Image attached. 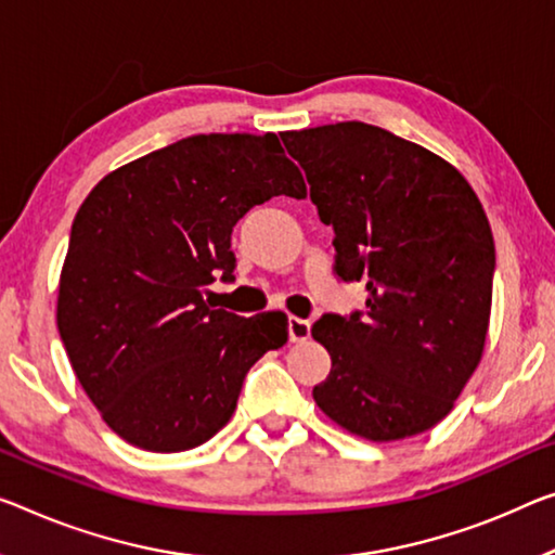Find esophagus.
I'll list each match as a JSON object with an SVG mask.
<instances>
[{"label": "esophagus", "mask_w": 555, "mask_h": 555, "mask_svg": "<svg viewBox=\"0 0 555 555\" xmlns=\"http://www.w3.org/2000/svg\"><path fill=\"white\" fill-rule=\"evenodd\" d=\"M287 332H289V339H293V343H305V339H310L312 325L307 320L289 318L287 320Z\"/></svg>", "instance_id": "obj_1"}]
</instances>
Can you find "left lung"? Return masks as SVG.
<instances>
[{"mask_svg": "<svg viewBox=\"0 0 555 555\" xmlns=\"http://www.w3.org/2000/svg\"><path fill=\"white\" fill-rule=\"evenodd\" d=\"M335 230V275L364 283V310L322 314L332 357L318 406L372 441L444 420L481 362L496 250L479 198L444 158L379 126L280 133Z\"/></svg>", "mask_w": 555, "mask_h": 555, "instance_id": "8db88e82", "label": "left lung"}]
</instances>
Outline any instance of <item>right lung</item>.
<instances>
[{
  "mask_svg": "<svg viewBox=\"0 0 555 555\" xmlns=\"http://www.w3.org/2000/svg\"><path fill=\"white\" fill-rule=\"evenodd\" d=\"M272 195L305 198L275 133H201L121 166L76 212L56 325L104 422L129 444L201 447L235 412L243 379L287 343L285 312L212 310L233 283V225Z\"/></svg>",
  "mask_w": 555,
  "mask_h": 555,
  "instance_id": "right-lung-1",
  "label": "right lung"
}]
</instances>
